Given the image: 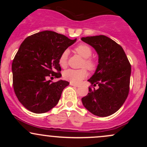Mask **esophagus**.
Here are the masks:
<instances>
[{
    "mask_svg": "<svg viewBox=\"0 0 147 147\" xmlns=\"http://www.w3.org/2000/svg\"><path fill=\"white\" fill-rule=\"evenodd\" d=\"M70 86H72L77 87V88H78V87H79V85H77V84H75L72 83V82H70Z\"/></svg>",
    "mask_w": 147,
    "mask_h": 147,
    "instance_id": "1",
    "label": "esophagus"
}]
</instances>
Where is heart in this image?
I'll use <instances>...</instances> for the list:
<instances>
[{"label": "heart", "instance_id": "heart-1", "mask_svg": "<svg viewBox=\"0 0 147 147\" xmlns=\"http://www.w3.org/2000/svg\"><path fill=\"white\" fill-rule=\"evenodd\" d=\"M75 51L81 57L84 58L82 68H86L89 70H95L96 68V62L95 60L90 58L92 54V50L89 45L86 44L78 45L75 47ZM68 58V50H64L59 59V63L61 68H65L67 66ZM63 77L65 80H68L72 83L79 84L87 77V72L84 68L80 69V70L68 69L63 72Z\"/></svg>", "mask_w": 147, "mask_h": 147}]
</instances>
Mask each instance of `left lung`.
<instances>
[{"label": "left lung", "instance_id": "1", "mask_svg": "<svg viewBox=\"0 0 147 147\" xmlns=\"http://www.w3.org/2000/svg\"><path fill=\"white\" fill-rule=\"evenodd\" d=\"M82 40L95 48L99 64L88 79L95 90L89 87L82 99L84 107L99 117L115 113L123 105L129 92L131 67L121 45L104 35L82 37Z\"/></svg>", "mask_w": 147, "mask_h": 147}]
</instances>
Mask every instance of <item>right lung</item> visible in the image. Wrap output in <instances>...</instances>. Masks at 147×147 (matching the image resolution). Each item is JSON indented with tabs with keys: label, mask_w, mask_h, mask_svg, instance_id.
<instances>
[{
	"label": "right lung",
	"mask_w": 147,
	"mask_h": 147,
	"mask_svg": "<svg viewBox=\"0 0 147 147\" xmlns=\"http://www.w3.org/2000/svg\"><path fill=\"white\" fill-rule=\"evenodd\" d=\"M76 40L47 30L27 37L20 45L11 65L13 87L18 101L28 110L44 113L58 104L69 82L48 79L61 77L59 59Z\"/></svg>",
	"instance_id": "add662e5"
}]
</instances>
